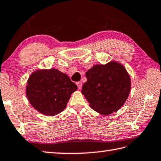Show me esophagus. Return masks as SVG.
<instances>
[{
  "instance_id": "esophagus-1",
  "label": "esophagus",
  "mask_w": 161,
  "mask_h": 161,
  "mask_svg": "<svg viewBox=\"0 0 161 161\" xmlns=\"http://www.w3.org/2000/svg\"><path fill=\"white\" fill-rule=\"evenodd\" d=\"M76 85H77L78 89L80 90L82 88V83H81V82H77Z\"/></svg>"
}]
</instances>
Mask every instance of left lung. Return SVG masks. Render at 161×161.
<instances>
[{"label":"left lung","mask_w":161,"mask_h":161,"mask_svg":"<svg viewBox=\"0 0 161 161\" xmlns=\"http://www.w3.org/2000/svg\"><path fill=\"white\" fill-rule=\"evenodd\" d=\"M86 75L81 92L93 110L107 116L123 107L131 89L130 75L123 64L115 61L96 64Z\"/></svg>","instance_id":"left-lung-1"}]
</instances>
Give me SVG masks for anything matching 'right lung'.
I'll list each match as a JSON object with an SVG mask.
<instances>
[{
	"label": "right lung",
	"instance_id": "1",
	"mask_svg": "<svg viewBox=\"0 0 161 161\" xmlns=\"http://www.w3.org/2000/svg\"><path fill=\"white\" fill-rule=\"evenodd\" d=\"M77 89L68 75L58 69H38L27 80L26 95L39 113L53 116L66 108L71 94Z\"/></svg>",
	"mask_w": 161,
	"mask_h": 161
}]
</instances>
